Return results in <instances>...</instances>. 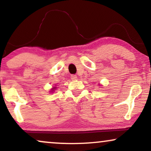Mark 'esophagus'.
I'll return each mask as SVG.
<instances>
[{
  "instance_id": "34e87169",
  "label": "esophagus",
  "mask_w": 151,
  "mask_h": 151,
  "mask_svg": "<svg viewBox=\"0 0 151 151\" xmlns=\"http://www.w3.org/2000/svg\"><path fill=\"white\" fill-rule=\"evenodd\" d=\"M71 77L72 80H77V76L75 75V74H72L71 77Z\"/></svg>"
}]
</instances>
